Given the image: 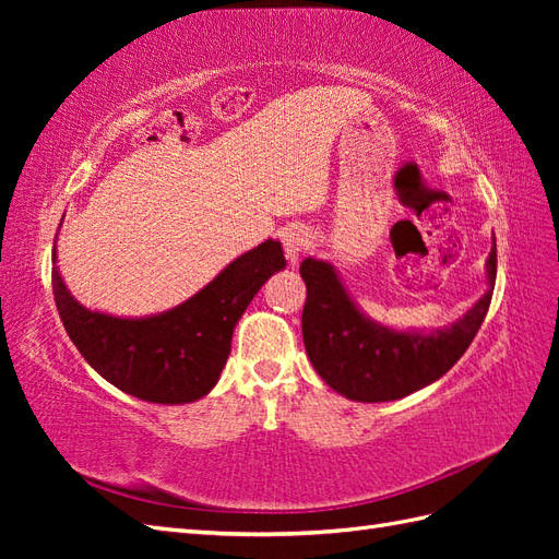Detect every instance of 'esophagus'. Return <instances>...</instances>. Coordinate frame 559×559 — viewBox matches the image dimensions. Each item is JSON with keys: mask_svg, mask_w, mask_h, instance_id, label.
Masks as SVG:
<instances>
[{"mask_svg": "<svg viewBox=\"0 0 559 559\" xmlns=\"http://www.w3.org/2000/svg\"><path fill=\"white\" fill-rule=\"evenodd\" d=\"M282 245H284L286 259H289V263L296 267L300 253L310 247V233H308V228H302V226L286 228L282 233Z\"/></svg>", "mask_w": 559, "mask_h": 559, "instance_id": "esophagus-1", "label": "esophagus"}]
</instances>
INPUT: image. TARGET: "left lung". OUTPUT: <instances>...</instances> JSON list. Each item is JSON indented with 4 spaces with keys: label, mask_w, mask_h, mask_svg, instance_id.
Returning a JSON list of instances; mask_svg holds the SVG:
<instances>
[{
    "label": "left lung",
    "mask_w": 559,
    "mask_h": 559,
    "mask_svg": "<svg viewBox=\"0 0 559 559\" xmlns=\"http://www.w3.org/2000/svg\"><path fill=\"white\" fill-rule=\"evenodd\" d=\"M300 277L308 286L302 343L319 378L349 401H396L441 380L473 343L492 302L497 240L485 263L487 292L443 329L380 324L349 296L331 261L308 257Z\"/></svg>",
    "instance_id": "obj_1"
}]
</instances>
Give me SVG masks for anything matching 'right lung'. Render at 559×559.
<instances>
[{"label": "right lung", "mask_w": 559, "mask_h": 559, "mask_svg": "<svg viewBox=\"0 0 559 559\" xmlns=\"http://www.w3.org/2000/svg\"><path fill=\"white\" fill-rule=\"evenodd\" d=\"M284 267L282 245L265 240L179 306L146 317H116L88 310L70 294L53 245V296L67 335L107 382L134 399L181 405L212 392L240 317L261 286Z\"/></svg>", "instance_id": "add662e5"}]
</instances>
